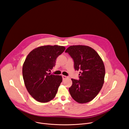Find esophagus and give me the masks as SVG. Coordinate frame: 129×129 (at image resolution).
Here are the masks:
<instances>
[{"label": "esophagus", "mask_w": 129, "mask_h": 129, "mask_svg": "<svg viewBox=\"0 0 129 129\" xmlns=\"http://www.w3.org/2000/svg\"><path fill=\"white\" fill-rule=\"evenodd\" d=\"M67 76H65V75H62V78H63V80H65V79L67 78Z\"/></svg>", "instance_id": "34e87169"}]
</instances>
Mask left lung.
I'll return each mask as SVG.
<instances>
[{"label":"left lung","instance_id":"left-lung-1","mask_svg":"<svg viewBox=\"0 0 129 129\" xmlns=\"http://www.w3.org/2000/svg\"><path fill=\"white\" fill-rule=\"evenodd\" d=\"M65 52L73 59L75 70L80 71L79 80L71 79L70 94L79 104L89 102L103 86L105 76L104 62L98 53L87 46H71Z\"/></svg>","mask_w":129,"mask_h":129}]
</instances>
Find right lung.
I'll list each match as a JSON object with an SVG mask.
<instances>
[{"instance_id":"1","label":"right lung","mask_w":129,"mask_h":129,"mask_svg":"<svg viewBox=\"0 0 129 129\" xmlns=\"http://www.w3.org/2000/svg\"><path fill=\"white\" fill-rule=\"evenodd\" d=\"M65 50L63 46H43L34 49L27 56L22 66V76L27 91L37 101L47 103L55 98L62 77L48 72Z\"/></svg>"}]
</instances>
